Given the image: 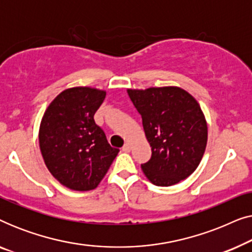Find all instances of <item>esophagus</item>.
<instances>
[{
  "instance_id": "34e87169",
  "label": "esophagus",
  "mask_w": 252,
  "mask_h": 252,
  "mask_svg": "<svg viewBox=\"0 0 252 252\" xmlns=\"http://www.w3.org/2000/svg\"><path fill=\"white\" fill-rule=\"evenodd\" d=\"M130 149H132V144H130L129 142H126L125 144H124L123 151H125V153H129Z\"/></svg>"
}]
</instances>
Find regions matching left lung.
Returning a JSON list of instances; mask_svg holds the SVG:
<instances>
[{"label":"left lung","mask_w":252,"mask_h":252,"mask_svg":"<svg viewBox=\"0 0 252 252\" xmlns=\"http://www.w3.org/2000/svg\"><path fill=\"white\" fill-rule=\"evenodd\" d=\"M127 93L151 147V158L141 165L144 175L159 187L187 179L201 163L208 142V124L198 102L177 86Z\"/></svg>","instance_id":"obj_1"}]
</instances>
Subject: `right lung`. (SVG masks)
Returning <instances> with one entry per match:
<instances>
[{
    "mask_svg": "<svg viewBox=\"0 0 252 252\" xmlns=\"http://www.w3.org/2000/svg\"><path fill=\"white\" fill-rule=\"evenodd\" d=\"M105 95L97 88H67L53 99L41 119L39 146L44 164L72 190L97 187L119 153L94 122Z\"/></svg>",
    "mask_w": 252,
    "mask_h": 252,
    "instance_id": "right-lung-1",
    "label": "right lung"
}]
</instances>
